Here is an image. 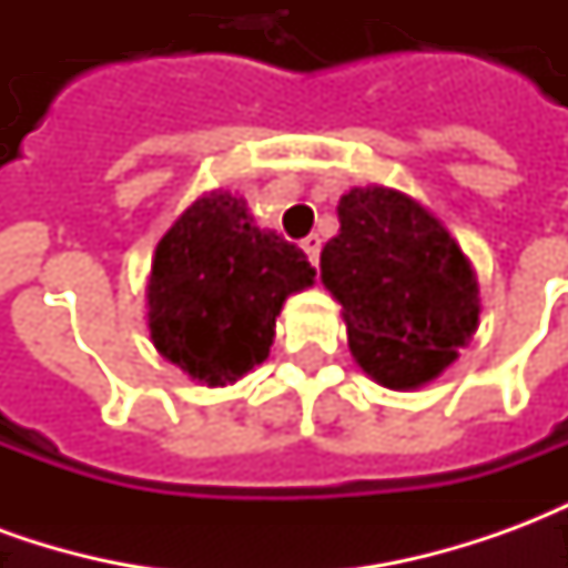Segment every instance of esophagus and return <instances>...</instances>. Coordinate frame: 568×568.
Returning a JSON list of instances; mask_svg holds the SVG:
<instances>
[{
    "label": "esophagus",
    "mask_w": 568,
    "mask_h": 568,
    "mask_svg": "<svg viewBox=\"0 0 568 568\" xmlns=\"http://www.w3.org/2000/svg\"><path fill=\"white\" fill-rule=\"evenodd\" d=\"M301 248H304V252H307V258H310V264H313V267H316V264H320V252H322V240L316 234H310L307 240H301Z\"/></svg>",
    "instance_id": "esophagus-1"
}]
</instances>
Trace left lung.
I'll return each mask as SVG.
<instances>
[{
	"label": "left lung",
	"instance_id": "left-lung-1",
	"mask_svg": "<svg viewBox=\"0 0 568 568\" xmlns=\"http://www.w3.org/2000/svg\"><path fill=\"white\" fill-rule=\"evenodd\" d=\"M337 219L320 267L358 368L389 389L435 381L477 328L471 261L426 206L393 187H353Z\"/></svg>",
	"mask_w": 568,
	"mask_h": 568
}]
</instances>
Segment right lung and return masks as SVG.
Here are the masks:
<instances>
[{
  "mask_svg": "<svg viewBox=\"0 0 568 568\" xmlns=\"http://www.w3.org/2000/svg\"><path fill=\"white\" fill-rule=\"evenodd\" d=\"M313 276L307 255L261 231L246 200L212 191L154 248L151 344L191 381L227 386L267 358L285 297Z\"/></svg>",
  "mask_w": 568,
  "mask_h": 568,
  "instance_id": "1",
  "label": "right lung"
}]
</instances>
